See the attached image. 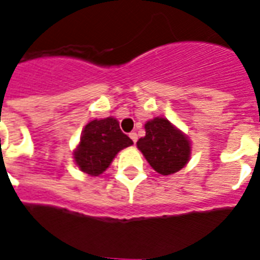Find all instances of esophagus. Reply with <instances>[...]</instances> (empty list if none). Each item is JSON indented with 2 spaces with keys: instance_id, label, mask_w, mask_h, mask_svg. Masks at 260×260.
Listing matches in <instances>:
<instances>
[{
  "instance_id": "34e87169",
  "label": "esophagus",
  "mask_w": 260,
  "mask_h": 260,
  "mask_svg": "<svg viewBox=\"0 0 260 260\" xmlns=\"http://www.w3.org/2000/svg\"><path fill=\"white\" fill-rule=\"evenodd\" d=\"M129 137H131V140L134 141V143H136V141H137V134H136V132H131Z\"/></svg>"
}]
</instances>
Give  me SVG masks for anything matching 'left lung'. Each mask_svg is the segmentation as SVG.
I'll list each match as a JSON object with an SVG mask.
<instances>
[{
  "label": "left lung",
  "instance_id": "8db88e82",
  "mask_svg": "<svg viewBox=\"0 0 260 260\" xmlns=\"http://www.w3.org/2000/svg\"><path fill=\"white\" fill-rule=\"evenodd\" d=\"M137 148L157 173L168 176L186 165L190 157V143L168 119L154 117L145 124V136Z\"/></svg>",
  "mask_w": 260,
  "mask_h": 260
}]
</instances>
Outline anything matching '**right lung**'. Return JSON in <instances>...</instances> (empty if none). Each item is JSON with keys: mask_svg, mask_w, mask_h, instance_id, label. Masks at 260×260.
<instances>
[{"mask_svg": "<svg viewBox=\"0 0 260 260\" xmlns=\"http://www.w3.org/2000/svg\"><path fill=\"white\" fill-rule=\"evenodd\" d=\"M132 144L134 141L121 132L116 119L92 120L83 131L74 160L82 172L99 176L110 167L120 150Z\"/></svg>", "mask_w": 260, "mask_h": 260, "instance_id": "obj_1", "label": "right lung"}]
</instances>
